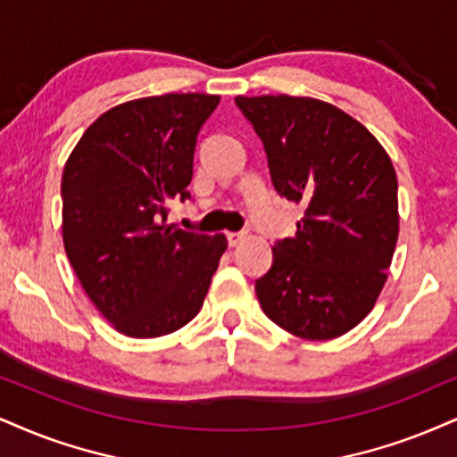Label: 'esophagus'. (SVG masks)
Segmentation results:
<instances>
[{
    "label": "esophagus",
    "mask_w": 457,
    "mask_h": 457,
    "mask_svg": "<svg viewBox=\"0 0 457 457\" xmlns=\"http://www.w3.org/2000/svg\"><path fill=\"white\" fill-rule=\"evenodd\" d=\"M244 239H245V233H241V230H228V233H227V241H228L230 247L239 245Z\"/></svg>",
    "instance_id": "esophagus-1"
}]
</instances>
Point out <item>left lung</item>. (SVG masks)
<instances>
[{
	"label": "left lung",
	"instance_id": "8db88e82",
	"mask_svg": "<svg viewBox=\"0 0 457 457\" xmlns=\"http://www.w3.org/2000/svg\"><path fill=\"white\" fill-rule=\"evenodd\" d=\"M267 152L275 190L301 203L295 237L278 239L256 279L262 312L301 339L345 335L375 305L398 239L390 156L335 105L309 97L235 99Z\"/></svg>",
	"mask_w": 457,
	"mask_h": 457
}]
</instances>
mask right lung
I'll return each instance as SVG.
<instances>
[{
    "instance_id": "right-lung-1",
    "label": "right lung",
    "mask_w": 457,
    "mask_h": 457,
    "mask_svg": "<svg viewBox=\"0 0 457 457\" xmlns=\"http://www.w3.org/2000/svg\"><path fill=\"white\" fill-rule=\"evenodd\" d=\"M218 95L171 93L105 112L61 179L63 244L82 288L127 337L152 339L199 313L227 250L224 235L167 227L190 199L196 135Z\"/></svg>"
}]
</instances>
